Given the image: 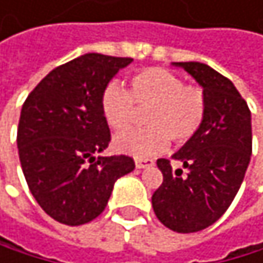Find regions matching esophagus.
I'll return each mask as SVG.
<instances>
[{
	"instance_id": "1",
	"label": "esophagus",
	"mask_w": 263,
	"mask_h": 263,
	"mask_svg": "<svg viewBox=\"0 0 263 263\" xmlns=\"http://www.w3.org/2000/svg\"><path fill=\"white\" fill-rule=\"evenodd\" d=\"M155 161L153 159H136V167L137 168H145V167H149V165H153Z\"/></svg>"
}]
</instances>
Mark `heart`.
<instances>
[{
	"mask_svg": "<svg viewBox=\"0 0 263 263\" xmlns=\"http://www.w3.org/2000/svg\"><path fill=\"white\" fill-rule=\"evenodd\" d=\"M139 110H146V127L130 130L115 140L117 149L137 158L161 153L168 140L183 145L193 139L203 124L206 101L200 88L164 67H148L129 80V91L110 83L101 95V112L115 133L133 126Z\"/></svg>",
	"mask_w": 263,
	"mask_h": 263,
	"instance_id": "b5f03b06",
	"label": "heart"
}]
</instances>
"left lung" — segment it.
I'll list each match as a JSON object with an SVG mask.
<instances>
[{
    "mask_svg": "<svg viewBox=\"0 0 263 263\" xmlns=\"http://www.w3.org/2000/svg\"><path fill=\"white\" fill-rule=\"evenodd\" d=\"M203 88L206 114L199 133L172 159H158L162 183L151 203L158 219L178 234L216 222L235 199L252 153L251 112L227 77L197 61L175 63Z\"/></svg>",
    "mask_w": 263,
    "mask_h": 263,
    "instance_id": "1",
    "label": "left lung"
}]
</instances>
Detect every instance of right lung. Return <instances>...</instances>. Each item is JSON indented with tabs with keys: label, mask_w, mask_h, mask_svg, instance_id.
<instances>
[{
	"label": "right lung",
	"mask_w": 263,
	"mask_h": 263,
	"mask_svg": "<svg viewBox=\"0 0 263 263\" xmlns=\"http://www.w3.org/2000/svg\"><path fill=\"white\" fill-rule=\"evenodd\" d=\"M133 58L86 53L48 72L23 102L17 146L25 180L45 213L66 226L98 218L115 181L136 168L110 143L101 112L107 83Z\"/></svg>",
	"instance_id": "obj_1"
}]
</instances>
